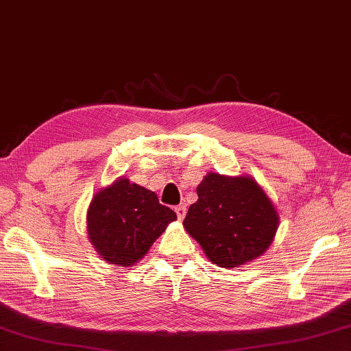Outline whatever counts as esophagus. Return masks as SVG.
<instances>
[{
	"label": "esophagus",
	"instance_id": "esophagus-1",
	"mask_svg": "<svg viewBox=\"0 0 351 351\" xmlns=\"http://www.w3.org/2000/svg\"><path fill=\"white\" fill-rule=\"evenodd\" d=\"M175 212H176V216H178V219H184V216H186V206H178V207H175Z\"/></svg>",
	"mask_w": 351,
	"mask_h": 351
}]
</instances>
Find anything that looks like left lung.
<instances>
[{
	"instance_id": "1",
	"label": "left lung",
	"mask_w": 351,
	"mask_h": 351,
	"mask_svg": "<svg viewBox=\"0 0 351 351\" xmlns=\"http://www.w3.org/2000/svg\"><path fill=\"white\" fill-rule=\"evenodd\" d=\"M196 193L182 224L213 264L232 269L269 248L279 216L253 178L208 173Z\"/></svg>"
}]
</instances>
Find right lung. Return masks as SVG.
<instances>
[{"mask_svg":"<svg viewBox=\"0 0 351 351\" xmlns=\"http://www.w3.org/2000/svg\"><path fill=\"white\" fill-rule=\"evenodd\" d=\"M176 219L152 190L119 178L101 189L87 210L88 239L109 264L129 267L145 256L150 245Z\"/></svg>","mask_w":351,"mask_h":351,"instance_id":"obj_1","label":"right lung"}]
</instances>
